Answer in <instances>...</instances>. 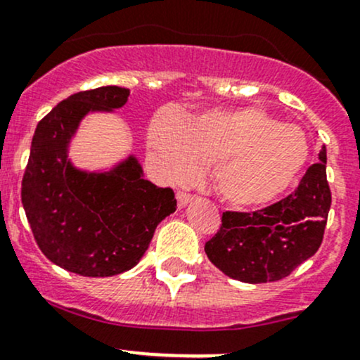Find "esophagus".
<instances>
[{
	"label": "esophagus",
	"mask_w": 360,
	"mask_h": 360,
	"mask_svg": "<svg viewBox=\"0 0 360 360\" xmlns=\"http://www.w3.org/2000/svg\"><path fill=\"white\" fill-rule=\"evenodd\" d=\"M176 200H179L180 207H185L188 202H192V200H194V195L187 194V192H176Z\"/></svg>",
	"instance_id": "1"
}]
</instances>
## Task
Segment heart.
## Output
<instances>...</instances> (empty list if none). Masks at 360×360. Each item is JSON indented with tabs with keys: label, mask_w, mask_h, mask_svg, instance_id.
<instances>
[{
	"label": "heart",
	"mask_w": 360,
	"mask_h": 360,
	"mask_svg": "<svg viewBox=\"0 0 360 360\" xmlns=\"http://www.w3.org/2000/svg\"><path fill=\"white\" fill-rule=\"evenodd\" d=\"M148 144L158 168L173 181L192 180L214 163L216 191L233 206L256 207L293 184L309 156L305 134L264 110H210L187 122L175 111L153 118Z\"/></svg>",
	"instance_id": "obj_1"
}]
</instances>
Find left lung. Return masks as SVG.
I'll return each instance as SVG.
<instances>
[{"instance_id":"8db88e82","label":"left lung","mask_w":360,"mask_h":360,"mask_svg":"<svg viewBox=\"0 0 360 360\" xmlns=\"http://www.w3.org/2000/svg\"><path fill=\"white\" fill-rule=\"evenodd\" d=\"M331 207L326 148L309 166L295 192L254 212H223L218 233L206 242L219 271L243 283H268L288 276L318 252Z\"/></svg>"}]
</instances>
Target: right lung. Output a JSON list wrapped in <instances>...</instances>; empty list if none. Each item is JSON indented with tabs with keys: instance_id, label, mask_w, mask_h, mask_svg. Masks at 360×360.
Masks as SVG:
<instances>
[{
	"instance_id": "1",
	"label": "right lung",
	"mask_w": 360,
	"mask_h": 360,
	"mask_svg": "<svg viewBox=\"0 0 360 360\" xmlns=\"http://www.w3.org/2000/svg\"><path fill=\"white\" fill-rule=\"evenodd\" d=\"M125 87L77 92L37 123L22 180V204L46 257L80 276L132 269L156 226L176 210L172 188L144 179L130 154L106 172L77 168L68 149L89 113H111L129 99Z\"/></svg>"
}]
</instances>
